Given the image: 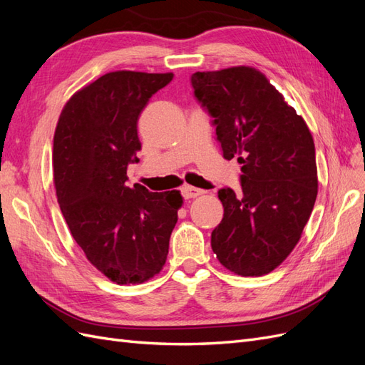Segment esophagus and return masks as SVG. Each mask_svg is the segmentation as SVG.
<instances>
[{
    "label": "esophagus",
    "instance_id": "esophagus-1",
    "mask_svg": "<svg viewBox=\"0 0 365 365\" xmlns=\"http://www.w3.org/2000/svg\"><path fill=\"white\" fill-rule=\"evenodd\" d=\"M181 193L182 196L185 197V200H192V197H196L204 193V190L201 189H196V187H192V185H184L181 189Z\"/></svg>",
    "mask_w": 365,
    "mask_h": 365
}]
</instances>
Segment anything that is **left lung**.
<instances>
[{
    "label": "left lung",
    "instance_id": "left-lung-1",
    "mask_svg": "<svg viewBox=\"0 0 365 365\" xmlns=\"http://www.w3.org/2000/svg\"><path fill=\"white\" fill-rule=\"evenodd\" d=\"M190 81L224 158L242 164V190L217 192L224 217L212 231V248L239 275L268 274L300 240L317 200L311 132L256 68L197 71Z\"/></svg>",
    "mask_w": 365,
    "mask_h": 365
}]
</instances>
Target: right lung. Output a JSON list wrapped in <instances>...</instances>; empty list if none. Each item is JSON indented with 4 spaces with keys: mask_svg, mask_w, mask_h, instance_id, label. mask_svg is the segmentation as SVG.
<instances>
[{
    "mask_svg": "<svg viewBox=\"0 0 365 365\" xmlns=\"http://www.w3.org/2000/svg\"><path fill=\"white\" fill-rule=\"evenodd\" d=\"M172 73H108L77 91L62 109L53 140L58 202L86 259L118 284L158 274L169 252L182 197L128 187L137 163L138 117Z\"/></svg>",
    "mask_w": 365,
    "mask_h": 365,
    "instance_id": "right-lung-1",
    "label": "right lung"
}]
</instances>
